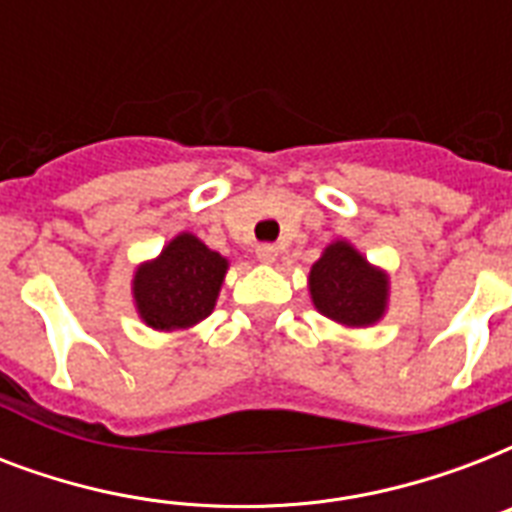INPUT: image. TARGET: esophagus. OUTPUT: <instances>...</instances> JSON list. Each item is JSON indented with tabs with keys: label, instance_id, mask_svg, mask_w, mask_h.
I'll list each match as a JSON object with an SVG mask.
<instances>
[{
	"label": "esophagus",
	"instance_id": "obj_1",
	"mask_svg": "<svg viewBox=\"0 0 512 512\" xmlns=\"http://www.w3.org/2000/svg\"><path fill=\"white\" fill-rule=\"evenodd\" d=\"M276 257H279V249L273 247V244H260V247H257V260L263 265H273L276 263Z\"/></svg>",
	"mask_w": 512,
	"mask_h": 512
}]
</instances>
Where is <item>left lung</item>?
<instances>
[{
    "label": "left lung",
    "instance_id": "8db88e82",
    "mask_svg": "<svg viewBox=\"0 0 512 512\" xmlns=\"http://www.w3.org/2000/svg\"><path fill=\"white\" fill-rule=\"evenodd\" d=\"M308 289L321 316L340 327L366 329L388 311L390 276L369 263L350 241L335 239L311 265Z\"/></svg>",
    "mask_w": 512,
    "mask_h": 512
}]
</instances>
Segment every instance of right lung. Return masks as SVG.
I'll return each mask as SVG.
<instances>
[{"label": "right lung", "mask_w": 512, "mask_h": 512, "mask_svg": "<svg viewBox=\"0 0 512 512\" xmlns=\"http://www.w3.org/2000/svg\"><path fill=\"white\" fill-rule=\"evenodd\" d=\"M228 260L199 236L183 231L164 244L154 260L135 268L132 300L146 327L180 332L196 327L215 311Z\"/></svg>", "instance_id": "1"}]
</instances>
